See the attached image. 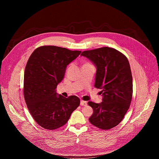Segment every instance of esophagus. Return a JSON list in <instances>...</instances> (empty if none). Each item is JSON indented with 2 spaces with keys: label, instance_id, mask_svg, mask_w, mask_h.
I'll return each instance as SVG.
<instances>
[{
  "label": "esophagus",
  "instance_id": "esophagus-1",
  "mask_svg": "<svg viewBox=\"0 0 159 159\" xmlns=\"http://www.w3.org/2000/svg\"><path fill=\"white\" fill-rule=\"evenodd\" d=\"M87 102L86 101H80V106H87Z\"/></svg>",
  "mask_w": 159,
  "mask_h": 159
}]
</instances>
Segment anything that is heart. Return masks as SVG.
I'll return each mask as SVG.
<instances>
[{
  "mask_svg": "<svg viewBox=\"0 0 159 159\" xmlns=\"http://www.w3.org/2000/svg\"><path fill=\"white\" fill-rule=\"evenodd\" d=\"M91 65V64H90V63H89V62H86V63H85L84 64V65Z\"/></svg>",
  "mask_w": 159,
  "mask_h": 159,
  "instance_id": "heart-1",
  "label": "heart"
}]
</instances>
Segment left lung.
Wrapping results in <instances>:
<instances>
[{"label":"left lung","mask_w":159,"mask_h":159,"mask_svg":"<svg viewBox=\"0 0 159 159\" xmlns=\"http://www.w3.org/2000/svg\"><path fill=\"white\" fill-rule=\"evenodd\" d=\"M81 55L96 65L94 86L102 94V102H88L93 109L89 120L101 129L114 128L123 119L132 99L133 79L128 58L109 47L84 51Z\"/></svg>","instance_id":"left-lung-1"}]
</instances>
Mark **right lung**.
<instances>
[{
  "label": "right lung",
  "mask_w": 159,
  "mask_h": 159,
  "mask_svg": "<svg viewBox=\"0 0 159 159\" xmlns=\"http://www.w3.org/2000/svg\"><path fill=\"white\" fill-rule=\"evenodd\" d=\"M55 46L36 48L27 62L24 75V96L35 121L47 129H55L66 123L80 104L75 96L64 98L56 92L66 66L80 54Z\"/></svg>",
  "instance_id": "1"
}]
</instances>
